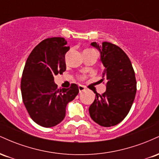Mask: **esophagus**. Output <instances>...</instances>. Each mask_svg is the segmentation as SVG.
Returning <instances> with one entry per match:
<instances>
[{"mask_svg": "<svg viewBox=\"0 0 159 159\" xmlns=\"http://www.w3.org/2000/svg\"><path fill=\"white\" fill-rule=\"evenodd\" d=\"M78 90H79V93H82L85 90V87L82 85H78Z\"/></svg>", "mask_w": 159, "mask_h": 159, "instance_id": "esophagus-1", "label": "esophagus"}]
</instances>
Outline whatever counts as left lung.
Segmentation results:
<instances>
[{
  "label": "left lung",
  "instance_id": "1",
  "mask_svg": "<svg viewBox=\"0 0 159 159\" xmlns=\"http://www.w3.org/2000/svg\"><path fill=\"white\" fill-rule=\"evenodd\" d=\"M91 45L100 52L105 67L102 81L105 80L106 91L96 94L89 107L90 117L101 126L117 125L129 114L137 91L135 74L127 54L117 45L107 42Z\"/></svg>",
  "mask_w": 159,
  "mask_h": 159
}]
</instances>
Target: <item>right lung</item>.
<instances>
[{
	"instance_id": "obj_1",
	"label": "right lung",
	"mask_w": 159,
	"mask_h": 159,
	"mask_svg": "<svg viewBox=\"0 0 159 159\" xmlns=\"http://www.w3.org/2000/svg\"><path fill=\"white\" fill-rule=\"evenodd\" d=\"M63 37L44 39L27 57L21 81L23 102L31 119L45 128L55 126L64 119L66 107L78 94L75 84L58 89L54 75L63 74L66 66L65 54L69 50Z\"/></svg>"
}]
</instances>
